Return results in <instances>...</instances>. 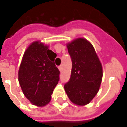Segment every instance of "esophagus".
<instances>
[{"instance_id": "1", "label": "esophagus", "mask_w": 127, "mask_h": 127, "mask_svg": "<svg viewBox=\"0 0 127 127\" xmlns=\"http://www.w3.org/2000/svg\"><path fill=\"white\" fill-rule=\"evenodd\" d=\"M58 68H59V70H60V72H61V71H62V66H59Z\"/></svg>"}]
</instances>
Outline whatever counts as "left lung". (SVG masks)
<instances>
[{
	"instance_id": "left-lung-1",
	"label": "left lung",
	"mask_w": 127,
	"mask_h": 127,
	"mask_svg": "<svg viewBox=\"0 0 127 127\" xmlns=\"http://www.w3.org/2000/svg\"><path fill=\"white\" fill-rule=\"evenodd\" d=\"M72 67L70 78L64 85L74 104L83 106L97 94L102 78V67L93 46L83 38L67 44Z\"/></svg>"
}]
</instances>
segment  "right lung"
<instances>
[{
  "label": "right lung",
  "mask_w": 127,
  "mask_h": 127,
  "mask_svg": "<svg viewBox=\"0 0 127 127\" xmlns=\"http://www.w3.org/2000/svg\"><path fill=\"white\" fill-rule=\"evenodd\" d=\"M48 47L33 42L25 52L18 72V80L25 97L38 106L49 102L53 89L59 80V70Z\"/></svg>",
  "instance_id": "right-lung-1"
}]
</instances>
